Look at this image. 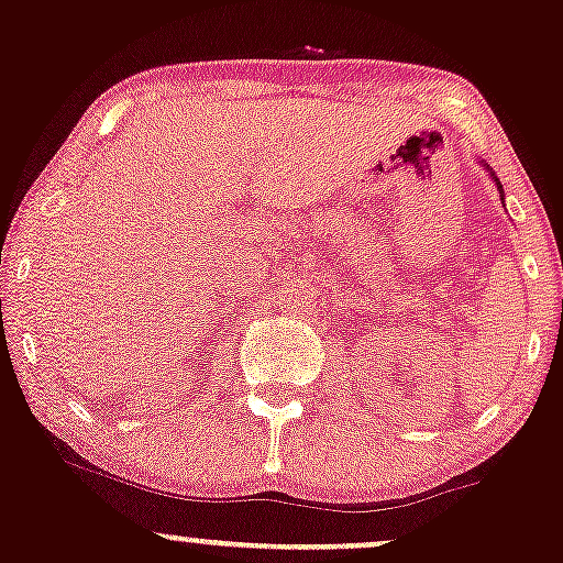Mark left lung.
<instances>
[{"label":"left lung","mask_w":563,"mask_h":563,"mask_svg":"<svg viewBox=\"0 0 563 563\" xmlns=\"http://www.w3.org/2000/svg\"><path fill=\"white\" fill-rule=\"evenodd\" d=\"M490 177H494V175H490ZM494 180H496V188H499V194H501V197H505V191H501V183H499V177H494Z\"/></svg>","instance_id":"obj_1"}]
</instances>
